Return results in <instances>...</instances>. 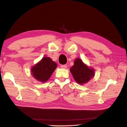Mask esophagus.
<instances>
[{
	"mask_svg": "<svg viewBox=\"0 0 127 127\" xmlns=\"http://www.w3.org/2000/svg\"><path fill=\"white\" fill-rule=\"evenodd\" d=\"M60 67L63 68H67V65L66 64H63V65H61Z\"/></svg>",
	"mask_w": 127,
	"mask_h": 127,
	"instance_id": "34e87169",
	"label": "esophagus"
}]
</instances>
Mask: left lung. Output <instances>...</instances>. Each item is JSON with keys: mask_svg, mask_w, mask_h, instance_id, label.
Masks as SVG:
<instances>
[{"mask_svg": "<svg viewBox=\"0 0 127 127\" xmlns=\"http://www.w3.org/2000/svg\"><path fill=\"white\" fill-rule=\"evenodd\" d=\"M70 70L75 81L79 84L87 83L94 76V70L89 68L79 59L75 60L74 65Z\"/></svg>", "mask_w": 127, "mask_h": 127, "instance_id": "1", "label": "left lung"}]
</instances>
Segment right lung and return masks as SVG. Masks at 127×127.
I'll use <instances>...</instances> for the list:
<instances>
[{"mask_svg": "<svg viewBox=\"0 0 127 127\" xmlns=\"http://www.w3.org/2000/svg\"><path fill=\"white\" fill-rule=\"evenodd\" d=\"M57 66L56 63L54 62L50 58L45 57L32 67V75L40 82H46L50 78Z\"/></svg>", "mask_w": 127, "mask_h": 127, "instance_id": "1", "label": "right lung"}]
</instances>
